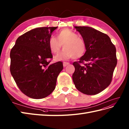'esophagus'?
<instances>
[{"label":"esophagus","instance_id":"34e87169","mask_svg":"<svg viewBox=\"0 0 129 129\" xmlns=\"http://www.w3.org/2000/svg\"><path fill=\"white\" fill-rule=\"evenodd\" d=\"M63 66L64 67H66V66H67V65L70 64V63L69 62H63Z\"/></svg>","mask_w":129,"mask_h":129}]
</instances>
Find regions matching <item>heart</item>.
Instances as JSON below:
<instances>
[{
	"label": "heart",
	"instance_id": "obj_1",
	"mask_svg": "<svg viewBox=\"0 0 129 129\" xmlns=\"http://www.w3.org/2000/svg\"><path fill=\"white\" fill-rule=\"evenodd\" d=\"M63 45L64 49L55 57L56 60H67L71 58H78L83 56L86 51V44L82 38L69 29H63L57 35V38L51 36L48 46L52 53H58Z\"/></svg>",
	"mask_w": 129,
	"mask_h": 129
}]
</instances>
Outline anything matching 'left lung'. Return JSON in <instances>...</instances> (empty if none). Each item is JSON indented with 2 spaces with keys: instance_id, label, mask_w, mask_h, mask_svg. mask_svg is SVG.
<instances>
[{
  "instance_id": "1",
  "label": "left lung",
  "mask_w": 129,
  "mask_h": 129,
  "mask_svg": "<svg viewBox=\"0 0 129 129\" xmlns=\"http://www.w3.org/2000/svg\"><path fill=\"white\" fill-rule=\"evenodd\" d=\"M86 44L85 54L73 63L72 79L77 90L94 95L111 83L117 64L116 48L109 37L90 27H75Z\"/></svg>"
}]
</instances>
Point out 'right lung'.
I'll list each match as a JSON object with an SVG mask.
<instances>
[{
    "label": "right lung",
    "instance_id": "right-lung-1",
    "mask_svg": "<svg viewBox=\"0 0 129 129\" xmlns=\"http://www.w3.org/2000/svg\"><path fill=\"white\" fill-rule=\"evenodd\" d=\"M57 28L41 27L28 31L18 38L10 51L11 75L21 92L30 98L49 95L63 68L61 61L49 64L53 56L48 40Z\"/></svg>",
    "mask_w": 129,
    "mask_h": 129
}]
</instances>
